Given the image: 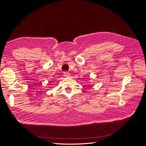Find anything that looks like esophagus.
<instances>
[{
	"label": "esophagus",
	"mask_w": 146,
	"mask_h": 146,
	"mask_svg": "<svg viewBox=\"0 0 146 146\" xmlns=\"http://www.w3.org/2000/svg\"><path fill=\"white\" fill-rule=\"evenodd\" d=\"M63 76L64 77H69L70 76V74L68 72H67V71H64L63 72Z\"/></svg>",
	"instance_id": "esophagus-1"
}]
</instances>
